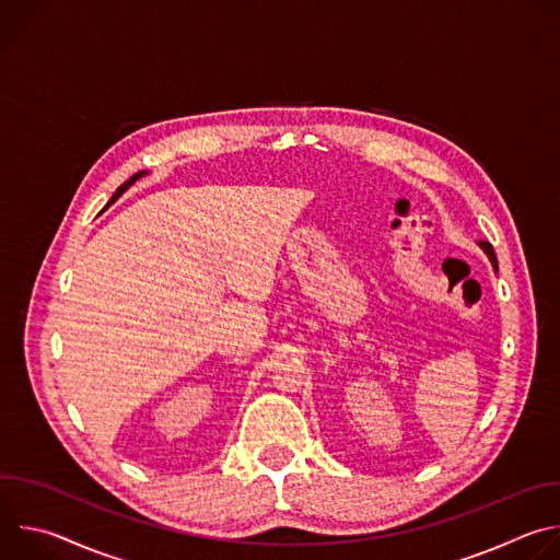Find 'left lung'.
Listing matches in <instances>:
<instances>
[{
    "label": "left lung",
    "instance_id": "left-lung-1",
    "mask_svg": "<svg viewBox=\"0 0 560 560\" xmlns=\"http://www.w3.org/2000/svg\"><path fill=\"white\" fill-rule=\"evenodd\" d=\"M478 246H481L483 250H486V255L490 257V261H492V266H494V270H499V261H497V255H494V248L488 244V242H481V244H478Z\"/></svg>",
    "mask_w": 560,
    "mask_h": 560
}]
</instances>
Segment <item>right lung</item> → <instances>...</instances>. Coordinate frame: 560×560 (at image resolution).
<instances>
[{"mask_svg": "<svg viewBox=\"0 0 560 560\" xmlns=\"http://www.w3.org/2000/svg\"><path fill=\"white\" fill-rule=\"evenodd\" d=\"M143 175H145V173H143V171H141V173H137V175H132V177H130V179H128V182H124V184H121V186H119V188H117V190H115V195H113V197H110V201H108V203H115V201H117V199H119V197H121V195H124V192H126V190H128V188H130V186H132V184H135V182H137V179H139V177H143Z\"/></svg>", "mask_w": 560, "mask_h": 560, "instance_id": "right-lung-1", "label": "right lung"}]
</instances>
